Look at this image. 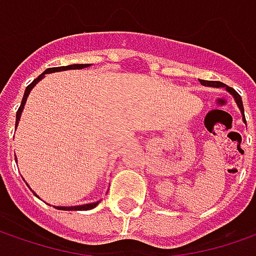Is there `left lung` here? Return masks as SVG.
Wrapping results in <instances>:
<instances>
[{"instance_id": "8db88e82", "label": "left lung", "mask_w": 256, "mask_h": 256, "mask_svg": "<svg viewBox=\"0 0 256 256\" xmlns=\"http://www.w3.org/2000/svg\"><path fill=\"white\" fill-rule=\"evenodd\" d=\"M200 83L204 84V86H210V87H226V90H228L230 94L235 97V102H236V104L240 108V112H242V114H244V104H242V98H240V96L235 92V88H232V87H228L226 84L220 83V82H208V80H200ZM245 118V116H244ZM246 123V122H245Z\"/></svg>"}]
</instances>
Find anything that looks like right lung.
<instances>
[{
  "label": "right lung",
  "mask_w": 256,
  "mask_h": 256,
  "mask_svg": "<svg viewBox=\"0 0 256 256\" xmlns=\"http://www.w3.org/2000/svg\"><path fill=\"white\" fill-rule=\"evenodd\" d=\"M88 64H72V66H64V67H51V68H47L46 72H42L41 76H38L34 82L31 84H28L27 88H26V92H24V97H22V102H21V106L18 107V112H17V118H16V123L18 124V120H20V116H21V112H22V108H24V104H26V100H27L28 94H30V92H31V88L36 86V84L38 83L40 80L42 78V76L44 74H48V72H62V70H74V68H84V67H87ZM98 205V202H94V204H88V205H82V206H72V208H68V206H57V209H62V210H88V209H93L96 206Z\"/></svg>",
  "instance_id": "right-lung-1"
}]
</instances>
